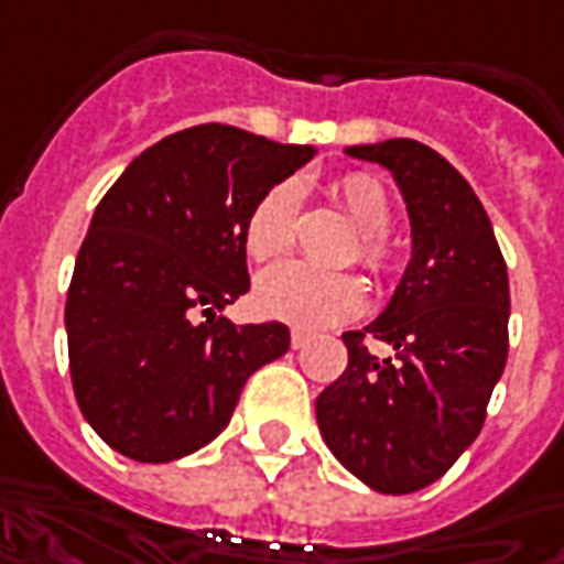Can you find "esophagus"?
Here are the masks:
<instances>
[{"mask_svg":"<svg viewBox=\"0 0 564 564\" xmlns=\"http://www.w3.org/2000/svg\"><path fill=\"white\" fill-rule=\"evenodd\" d=\"M290 343H293V349H302V346L308 343V334H305V330H293V334H290Z\"/></svg>","mask_w":564,"mask_h":564,"instance_id":"34e87169","label":"esophagus"}]
</instances>
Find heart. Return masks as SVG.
Here are the masks:
<instances>
[{
	"instance_id": "1",
	"label": "heart",
	"mask_w": 564,
	"mask_h": 564,
	"mask_svg": "<svg viewBox=\"0 0 564 564\" xmlns=\"http://www.w3.org/2000/svg\"><path fill=\"white\" fill-rule=\"evenodd\" d=\"M334 199L349 224L359 230L356 256L371 271H390L393 249L387 243V227L393 221V205L387 189L368 174H346L334 184ZM300 212V186L293 181L274 184L249 208L243 224V246L256 262H274L293 243ZM256 302L264 315L286 321L293 327L321 330L359 315L365 305V283L356 274L318 271L302 262L271 268L256 283Z\"/></svg>"
}]
</instances>
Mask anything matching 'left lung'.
Masks as SVG:
<instances>
[{
  "mask_svg": "<svg viewBox=\"0 0 564 564\" xmlns=\"http://www.w3.org/2000/svg\"><path fill=\"white\" fill-rule=\"evenodd\" d=\"M387 167L412 221V259L393 300L346 330L349 365L315 402L321 437L378 494H415L475 443L509 356V271L468 181L415 140L349 147ZM365 336L387 341L380 360Z\"/></svg>",
  "mask_w": 564,
  "mask_h": 564,
  "instance_id": "left-lung-1",
  "label": "left lung"
}]
</instances>
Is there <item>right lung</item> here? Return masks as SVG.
<instances>
[{
    "label": "right lung",
    "mask_w": 564,
    "mask_h": 564,
    "mask_svg": "<svg viewBox=\"0 0 564 564\" xmlns=\"http://www.w3.org/2000/svg\"><path fill=\"white\" fill-rule=\"evenodd\" d=\"M312 155L189 127L137 155L96 205L65 327L77 405L115 453L159 465L203 449L249 375L290 349L281 321L237 327L218 312L249 290V208Z\"/></svg>",
    "instance_id": "right-lung-1"
}]
</instances>
